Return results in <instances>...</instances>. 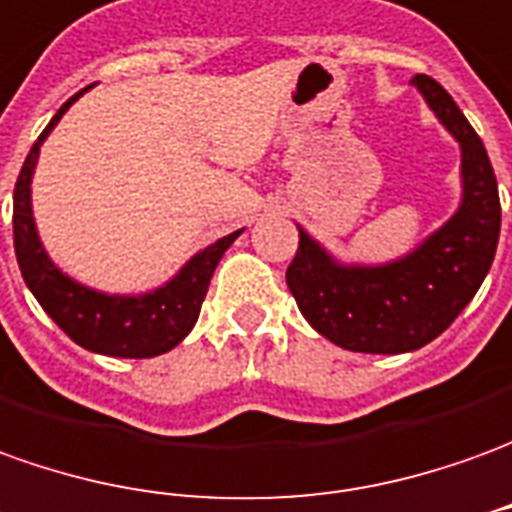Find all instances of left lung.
<instances>
[{
  "instance_id": "left-lung-1",
  "label": "left lung",
  "mask_w": 512,
  "mask_h": 512,
  "mask_svg": "<svg viewBox=\"0 0 512 512\" xmlns=\"http://www.w3.org/2000/svg\"><path fill=\"white\" fill-rule=\"evenodd\" d=\"M424 94L463 153V203L443 228L387 264H340L298 228L287 287L301 315L326 340L359 354H407L449 329L477 295L496 256L502 206L491 158L449 91L426 74Z\"/></svg>"
}]
</instances>
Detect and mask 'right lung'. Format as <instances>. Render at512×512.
<instances>
[{"mask_svg":"<svg viewBox=\"0 0 512 512\" xmlns=\"http://www.w3.org/2000/svg\"><path fill=\"white\" fill-rule=\"evenodd\" d=\"M83 91H77L72 100L63 102L61 111L52 116V122L24 158L13 192V245H16L19 270L35 301L44 306V312L86 351L125 359L158 357L172 351L192 331L222 253L231 248V242L242 231L222 236L214 245L195 253L172 281L144 295H105L61 273L58 264L47 256L35 231L30 183L49 130L58 125L66 108Z\"/></svg>","mask_w":512,"mask_h":512,"instance_id":"1","label":"right lung"}]
</instances>
